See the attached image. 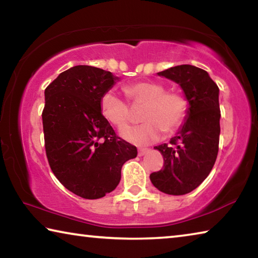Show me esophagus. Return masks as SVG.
<instances>
[{
  "label": "esophagus",
  "mask_w": 258,
  "mask_h": 258,
  "mask_svg": "<svg viewBox=\"0 0 258 258\" xmlns=\"http://www.w3.org/2000/svg\"><path fill=\"white\" fill-rule=\"evenodd\" d=\"M150 151V149H148V148H139V155L140 156H143L148 154V152Z\"/></svg>",
  "instance_id": "34e87169"
}]
</instances>
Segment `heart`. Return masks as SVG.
<instances>
[{
    "mask_svg": "<svg viewBox=\"0 0 258 258\" xmlns=\"http://www.w3.org/2000/svg\"><path fill=\"white\" fill-rule=\"evenodd\" d=\"M123 90L133 107L143 106L141 119L145 120L120 131L126 141L138 146L150 145L159 139L161 132H175L186 118L185 97L176 90H166L164 83L139 81L124 85ZM128 102L113 91H107L100 99V109L104 118L121 128L133 118Z\"/></svg>",
    "mask_w": 258,
    "mask_h": 258,
    "instance_id": "heart-1",
    "label": "heart"
}]
</instances>
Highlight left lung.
Here are the masks:
<instances>
[{"mask_svg": "<svg viewBox=\"0 0 258 258\" xmlns=\"http://www.w3.org/2000/svg\"><path fill=\"white\" fill-rule=\"evenodd\" d=\"M158 75L181 85L189 111L169 145L155 147L164 157V166L150 174V180L164 194L181 196L202 184L216 161L221 132L220 90L206 71L191 64L168 68Z\"/></svg>", "mask_w": 258, "mask_h": 258, "instance_id": "8db88e82", "label": "left lung"}]
</instances>
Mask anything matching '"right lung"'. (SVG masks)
<instances>
[{"label":"right lung","instance_id":"obj_1","mask_svg":"<svg viewBox=\"0 0 258 258\" xmlns=\"http://www.w3.org/2000/svg\"><path fill=\"white\" fill-rule=\"evenodd\" d=\"M117 77L92 66L64 71L45 89L42 112L47 161L59 182L85 199L116 189L120 171L137 147L115 133L100 99Z\"/></svg>","mask_w":258,"mask_h":258}]
</instances>
